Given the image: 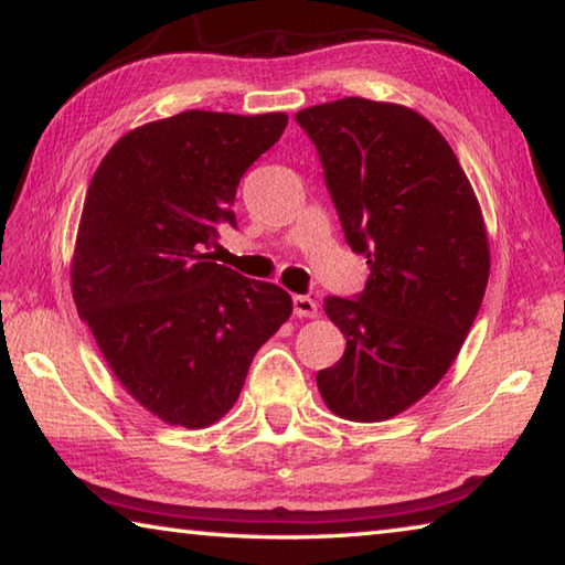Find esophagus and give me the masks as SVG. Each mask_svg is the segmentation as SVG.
Returning <instances> with one entry per match:
<instances>
[{"mask_svg":"<svg viewBox=\"0 0 565 565\" xmlns=\"http://www.w3.org/2000/svg\"><path fill=\"white\" fill-rule=\"evenodd\" d=\"M294 313L299 319H313L319 317V303L311 296H294Z\"/></svg>","mask_w":565,"mask_h":565,"instance_id":"1","label":"esophagus"}]
</instances>
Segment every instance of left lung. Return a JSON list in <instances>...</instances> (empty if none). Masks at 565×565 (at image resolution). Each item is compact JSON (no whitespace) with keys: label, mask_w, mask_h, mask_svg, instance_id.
Wrapping results in <instances>:
<instances>
[{"label":"left lung","mask_w":565,"mask_h":565,"mask_svg":"<svg viewBox=\"0 0 565 565\" xmlns=\"http://www.w3.org/2000/svg\"><path fill=\"white\" fill-rule=\"evenodd\" d=\"M296 121L371 269L356 299H323L347 351L317 386L341 418H394L444 379L481 309L491 271L481 206L441 131L414 109L347 97Z\"/></svg>","instance_id":"left-lung-1"}]
</instances>
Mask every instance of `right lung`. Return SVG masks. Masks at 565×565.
I'll return each instance as SVG.
<instances>
[{
	"mask_svg": "<svg viewBox=\"0 0 565 565\" xmlns=\"http://www.w3.org/2000/svg\"><path fill=\"white\" fill-rule=\"evenodd\" d=\"M286 121L181 111L124 134L92 177L72 259L76 311L119 384L169 426L216 424L291 317L281 286L206 254L218 224L236 226L238 181Z\"/></svg>",
	"mask_w": 565,
	"mask_h": 565,
	"instance_id": "1",
	"label": "right lung"
}]
</instances>
